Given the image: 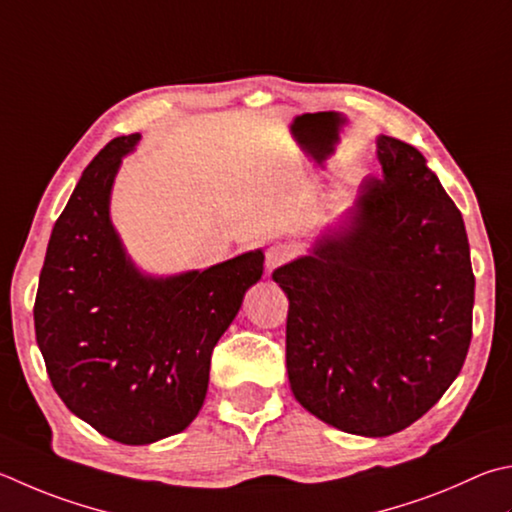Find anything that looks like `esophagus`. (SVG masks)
Wrapping results in <instances>:
<instances>
[{"label": "esophagus", "instance_id": "esophagus-1", "mask_svg": "<svg viewBox=\"0 0 512 512\" xmlns=\"http://www.w3.org/2000/svg\"><path fill=\"white\" fill-rule=\"evenodd\" d=\"M291 257H293V250L288 246H284V244L271 246V248H268V253H266V273L271 275L275 268H280Z\"/></svg>", "mask_w": 512, "mask_h": 512}]
</instances>
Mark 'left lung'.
I'll use <instances>...</instances> for the list:
<instances>
[{
	"label": "left lung",
	"mask_w": 512,
	"mask_h": 512,
	"mask_svg": "<svg viewBox=\"0 0 512 512\" xmlns=\"http://www.w3.org/2000/svg\"><path fill=\"white\" fill-rule=\"evenodd\" d=\"M376 147L383 174L356 208L273 273L293 396L360 436L401 432L439 401L466 362L475 304L459 208L416 147Z\"/></svg>",
	"instance_id": "left-lung-1"
}]
</instances>
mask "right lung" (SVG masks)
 I'll list each match as a JSON object with an SVG mask.
<instances>
[{
  "instance_id": "add662e5",
  "label": "right lung",
  "mask_w": 512,
  "mask_h": 512,
  "mask_svg": "<svg viewBox=\"0 0 512 512\" xmlns=\"http://www.w3.org/2000/svg\"><path fill=\"white\" fill-rule=\"evenodd\" d=\"M141 134L100 150L46 246L35 338L62 403L107 439L161 441L197 418L212 349L264 273V253L170 277L136 268L109 219L123 156Z\"/></svg>"
}]
</instances>
